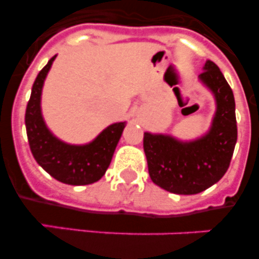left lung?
<instances>
[{"mask_svg":"<svg viewBox=\"0 0 259 259\" xmlns=\"http://www.w3.org/2000/svg\"><path fill=\"white\" fill-rule=\"evenodd\" d=\"M200 79L217 100V113L209 134L191 143H182L166 135L144 134L150 179L171 193L196 194L219 182L227 172L236 145L235 97L230 84L209 59Z\"/></svg>","mask_w":259,"mask_h":259,"instance_id":"1","label":"left lung"}]
</instances>
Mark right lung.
<instances>
[{"instance_id": "obj_1", "label": "right lung", "mask_w": 259, "mask_h": 259, "mask_svg": "<svg viewBox=\"0 0 259 259\" xmlns=\"http://www.w3.org/2000/svg\"><path fill=\"white\" fill-rule=\"evenodd\" d=\"M54 58L38 72L27 104L24 119L29 148L36 162L58 182L70 185L92 184L106 172L125 122L109 125L95 141L83 146L68 145L53 136L41 116L40 98L45 76Z\"/></svg>"}]
</instances>
